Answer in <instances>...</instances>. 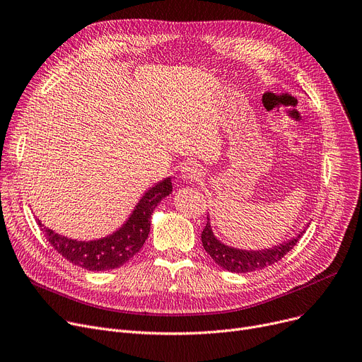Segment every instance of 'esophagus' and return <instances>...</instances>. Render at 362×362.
Here are the masks:
<instances>
[{
    "mask_svg": "<svg viewBox=\"0 0 362 362\" xmlns=\"http://www.w3.org/2000/svg\"><path fill=\"white\" fill-rule=\"evenodd\" d=\"M202 167L197 163H186L183 167H182V177L185 180H199L202 177Z\"/></svg>",
    "mask_w": 362,
    "mask_h": 362,
    "instance_id": "1",
    "label": "esophagus"
}]
</instances>
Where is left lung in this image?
Wrapping results in <instances>:
<instances>
[{"label": "left lung", "instance_id": "left-lung-1", "mask_svg": "<svg viewBox=\"0 0 362 362\" xmlns=\"http://www.w3.org/2000/svg\"><path fill=\"white\" fill-rule=\"evenodd\" d=\"M303 233H305V230H302L296 238L288 240L286 243H281L270 250L240 251L229 248V246L218 242L211 232L210 223L206 221V226L204 227L201 235V240L204 250L210 254V257L220 265V267L233 273H248L262 270L267 267V265H273L274 262L280 261L298 243Z\"/></svg>", "mask_w": 362, "mask_h": 362}]
</instances>
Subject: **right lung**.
<instances>
[{
  "instance_id": "1",
  "label": "right lung",
  "mask_w": 362,
  "mask_h": 362,
  "mask_svg": "<svg viewBox=\"0 0 362 362\" xmlns=\"http://www.w3.org/2000/svg\"><path fill=\"white\" fill-rule=\"evenodd\" d=\"M171 189L173 186L170 177L151 187L122 229L100 240L79 242L67 239L47 229L40 220L37 224L52 248L71 264L90 272L112 270L141 251L151 229V214L157 204L171 194Z\"/></svg>"
}]
</instances>
